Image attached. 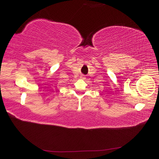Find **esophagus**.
Instances as JSON below:
<instances>
[{
  "label": "esophagus",
  "mask_w": 159,
  "mask_h": 159,
  "mask_svg": "<svg viewBox=\"0 0 159 159\" xmlns=\"http://www.w3.org/2000/svg\"><path fill=\"white\" fill-rule=\"evenodd\" d=\"M80 78H81V80H85V77L84 75H81L80 76Z\"/></svg>",
  "instance_id": "obj_1"
}]
</instances>
